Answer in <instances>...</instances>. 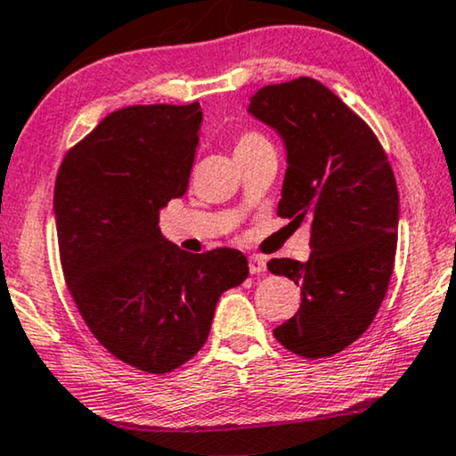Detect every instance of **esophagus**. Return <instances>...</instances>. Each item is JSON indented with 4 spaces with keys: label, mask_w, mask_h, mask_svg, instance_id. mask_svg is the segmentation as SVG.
<instances>
[{
    "label": "esophagus",
    "mask_w": 456,
    "mask_h": 456,
    "mask_svg": "<svg viewBox=\"0 0 456 456\" xmlns=\"http://www.w3.org/2000/svg\"><path fill=\"white\" fill-rule=\"evenodd\" d=\"M248 265H250V273L252 275L265 273V269H267V261H265V258L258 256V255H252L250 258H248Z\"/></svg>",
    "instance_id": "34e87169"
}]
</instances>
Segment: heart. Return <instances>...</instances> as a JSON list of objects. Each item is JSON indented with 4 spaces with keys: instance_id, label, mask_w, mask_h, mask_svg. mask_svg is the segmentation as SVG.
<instances>
[{
    "instance_id": "b5f03b06",
    "label": "heart",
    "mask_w": 456,
    "mask_h": 456,
    "mask_svg": "<svg viewBox=\"0 0 456 456\" xmlns=\"http://www.w3.org/2000/svg\"><path fill=\"white\" fill-rule=\"evenodd\" d=\"M265 142H269L267 138L263 134H258V132H241L238 136V141H235V153L240 151H250V149H255L258 145H265Z\"/></svg>"
}]
</instances>
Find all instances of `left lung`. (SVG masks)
<instances>
[{
  "label": "left lung",
  "mask_w": 456,
  "mask_h": 456,
  "mask_svg": "<svg viewBox=\"0 0 456 456\" xmlns=\"http://www.w3.org/2000/svg\"><path fill=\"white\" fill-rule=\"evenodd\" d=\"M248 113L284 141L278 215L311 224L307 261L267 263L301 286V307L273 334L297 355H334L366 332L387 292L400 218L394 170L364 119L318 79L265 86Z\"/></svg>",
  "instance_id": "left-lung-1"
}]
</instances>
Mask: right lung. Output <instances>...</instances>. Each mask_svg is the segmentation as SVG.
<instances>
[{
  "instance_id": "add662e5",
  "label": "right lung",
  "mask_w": 456,
  "mask_h": 456,
  "mask_svg": "<svg viewBox=\"0 0 456 456\" xmlns=\"http://www.w3.org/2000/svg\"><path fill=\"white\" fill-rule=\"evenodd\" d=\"M200 128V102L119 109L65 155L54 185L79 314L118 360L153 374L204 347L218 298L248 278L240 250L189 255L159 232V210L187 191Z\"/></svg>"
}]
</instances>
